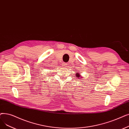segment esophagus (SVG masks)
<instances>
[{"label": "esophagus", "mask_w": 129, "mask_h": 129, "mask_svg": "<svg viewBox=\"0 0 129 129\" xmlns=\"http://www.w3.org/2000/svg\"><path fill=\"white\" fill-rule=\"evenodd\" d=\"M63 67H65V68H66V67H67V66H68V64L65 63H64L63 64Z\"/></svg>", "instance_id": "1"}]
</instances>
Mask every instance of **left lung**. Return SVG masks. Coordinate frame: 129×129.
<instances>
[{
    "mask_svg": "<svg viewBox=\"0 0 129 129\" xmlns=\"http://www.w3.org/2000/svg\"><path fill=\"white\" fill-rule=\"evenodd\" d=\"M75 75H76V77H77V78H79V79H80V78H81V79H82L83 77H82V76H81V75H80V73H78L77 72H76V74Z\"/></svg>",
    "mask_w": 129,
    "mask_h": 129,
    "instance_id": "8db88e82",
    "label": "left lung"
}]
</instances>
